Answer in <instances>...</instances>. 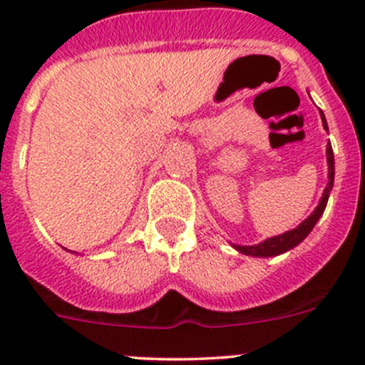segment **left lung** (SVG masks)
<instances>
[{
  "instance_id": "left-lung-1",
  "label": "left lung",
  "mask_w": 365,
  "mask_h": 365,
  "mask_svg": "<svg viewBox=\"0 0 365 365\" xmlns=\"http://www.w3.org/2000/svg\"><path fill=\"white\" fill-rule=\"evenodd\" d=\"M322 120H323V127L327 128V120H325V116H323V113H322ZM327 162H329V185H327V189L323 190V196H322V200H319V205L316 206L314 212H312L311 215H309L307 219L300 224V226L295 227V230L288 231V233L279 235V237L268 238V240L261 242V244H257V245H235V247H237V251L247 254V256L268 257V256H277V254L289 251V249H293L295 245L300 244V242L304 240L309 233H311V230L314 227V224L318 222V219L322 217L323 210H325V206H327V201H329L330 190H332L334 152H332V146H330V143H329V146H327Z\"/></svg>"
}]
</instances>
